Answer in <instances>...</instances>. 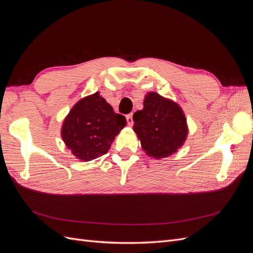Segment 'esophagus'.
Instances as JSON below:
<instances>
[{
    "label": "esophagus",
    "mask_w": 253,
    "mask_h": 253,
    "mask_svg": "<svg viewBox=\"0 0 253 253\" xmlns=\"http://www.w3.org/2000/svg\"><path fill=\"white\" fill-rule=\"evenodd\" d=\"M126 122H127V125H128L129 126H133L134 121H133V115H132V114L126 115Z\"/></svg>",
    "instance_id": "34e87169"
}]
</instances>
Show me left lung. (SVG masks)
Segmentation results:
<instances>
[{
	"label": "left lung",
	"instance_id": "1",
	"mask_svg": "<svg viewBox=\"0 0 253 253\" xmlns=\"http://www.w3.org/2000/svg\"><path fill=\"white\" fill-rule=\"evenodd\" d=\"M134 131L142 149L155 158L173 154L185 141L187 120L179 106L157 93L144 98L143 109L133 115Z\"/></svg>",
	"mask_w": 253,
	"mask_h": 253
}]
</instances>
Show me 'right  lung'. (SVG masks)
Wrapping results in <instances>:
<instances>
[{
  "instance_id": "add662e5",
  "label": "right lung",
  "mask_w": 253,
  "mask_h": 253,
  "mask_svg": "<svg viewBox=\"0 0 253 253\" xmlns=\"http://www.w3.org/2000/svg\"><path fill=\"white\" fill-rule=\"evenodd\" d=\"M126 125L99 93L83 98L64 120L62 138L73 154L84 162L108 153L113 140Z\"/></svg>"
}]
</instances>
